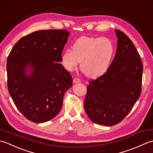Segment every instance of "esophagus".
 Wrapping results in <instances>:
<instances>
[{"label": "esophagus", "mask_w": 153, "mask_h": 153, "mask_svg": "<svg viewBox=\"0 0 153 153\" xmlns=\"http://www.w3.org/2000/svg\"><path fill=\"white\" fill-rule=\"evenodd\" d=\"M81 82V80L78 78V77H74V79H73V82L74 83H79Z\"/></svg>", "instance_id": "34e87169"}]
</instances>
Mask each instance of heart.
<instances>
[{"label": "heart", "mask_w": 153, "mask_h": 153, "mask_svg": "<svg viewBox=\"0 0 153 153\" xmlns=\"http://www.w3.org/2000/svg\"><path fill=\"white\" fill-rule=\"evenodd\" d=\"M114 53L112 42L106 37L83 36L62 55V62L66 69L72 71L81 61L80 68L86 76L97 77L105 74Z\"/></svg>", "instance_id": "1"}]
</instances>
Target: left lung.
<instances>
[{
	"label": "left lung",
	"instance_id": "1",
	"mask_svg": "<svg viewBox=\"0 0 153 153\" xmlns=\"http://www.w3.org/2000/svg\"><path fill=\"white\" fill-rule=\"evenodd\" d=\"M115 57L106 72L89 82L84 109L97 124L114 126L122 122L140 97L142 62L133 42L119 30Z\"/></svg>",
	"mask_w": 153,
	"mask_h": 153
}]
</instances>
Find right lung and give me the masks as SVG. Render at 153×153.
Returning a JSON list of instances; mask_svg holds the SVG:
<instances>
[{
	"instance_id": "add662e5",
	"label": "right lung",
	"mask_w": 153,
	"mask_h": 153,
	"mask_svg": "<svg viewBox=\"0 0 153 153\" xmlns=\"http://www.w3.org/2000/svg\"><path fill=\"white\" fill-rule=\"evenodd\" d=\"M66 30L34 31L21 38L6 64L8 89L23 115L35 123L54 118L61 110L65 92L72 86L70 72L59 62L68 41ZM27 67L32 70L25 74Z\"/></svg>"
}]
</instances>
